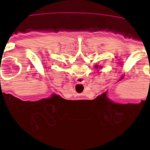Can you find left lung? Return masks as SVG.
I'll list each match as a JSON object with an SVG mask.
<instances>
[{"instance_id": "obj_1", "label": "left lung", "mask_w": 150, "mask_h": 150, "mask_svg": "<svg viewBox=\"0 0 150 150\" xmlns=\"http://www.w3.org/2000/svg\"><path fill=\"white\" fill-rule=\"evenodd\" d=\"M100 67H101L100 66H99V65H96V66H95V68L98 69V68H100Z\"/></svg>"}]
</instances>
